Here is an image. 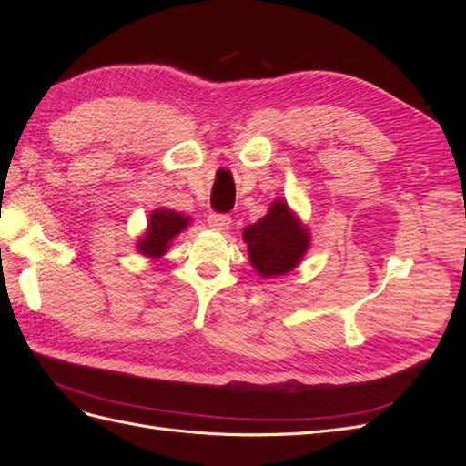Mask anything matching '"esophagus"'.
<instances>
[{
	"label": "esophagus",
	"mask_w": 466,
	"mask_h": 466,
	"mask_svg": "<svg viewBox=\"0 0 466 466\" xmlns=\"http://www.w3.org/2000/svg\"><path fill=\"white\" fill-rule=\"evenodd\" d=\"M208 225L214 231H225V229H229L231 218L225 216V214H209L208 216Z\"/></svg>",
	"instance_id": "obj_1"
}]
</instances>
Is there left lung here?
<instances>
[{
  "label": "left lung",
  "instance_id": "1",
  "mask_svg": "<svg viewBox=\"0 0 466 466\" xmlns=\"http://www.w3.org/2000/svg\"><path fill=\"white\" fill-rule=\"evenodd\" d=\"M243 238L248 260L262 278L284 276L301 262L311 237L286 200H274L257 223L247 225Z\"/></svg>",
  "mask_w": 466,
  "mask_h": 466
}]
</instances>
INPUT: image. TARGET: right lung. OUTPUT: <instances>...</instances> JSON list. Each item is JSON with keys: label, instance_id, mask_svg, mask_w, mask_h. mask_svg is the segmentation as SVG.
Segmentation results:
<instances>
[{"label": "right lung", "instance_id": "right-lung-1", "mask_svg": "<svg viewBox=\"0 0 466 466\" xmlns=\"http://www.w3.org/2000/svg\"><path fill=\"white\" fill-rule=\"evenodd\" d=\"M188 225L190 218L178 214L175 209H153L147 221V231L137 241V252H142L147 258H161L168 250L173 238L185 231Z\"/></svg>", "mask_w": 466, "mask_h": 466}]
</instances>
